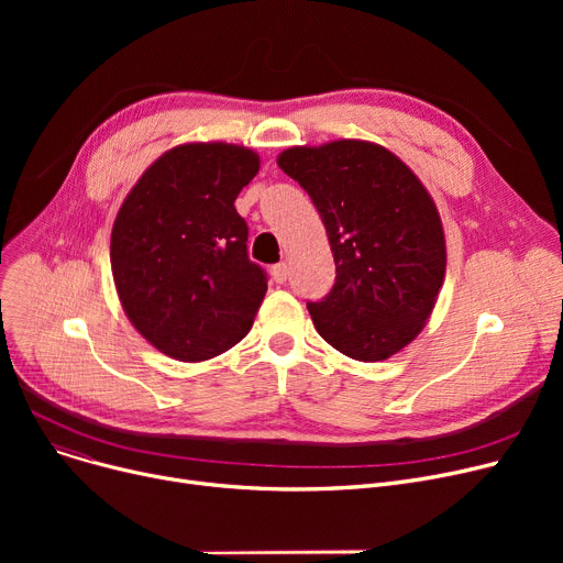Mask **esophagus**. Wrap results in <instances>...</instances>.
I'll return each instance as SVG.
<instances>
[{"label": "esophagus", "instance_id": "34e87169", "mask_svg": "<svg viewBox=\"0 0 563 563\" xmlns=\"http://www.w3.org/2000/svg\"><path fill=\"white\" fill-rule=\"evenodd\" d=\"M287 276H289V266L285 264V262H278V264H274L272 266V278L276 280V283H285L287 280Z\"/></svg>", "mask_w": 563, "mask_h": 563}]
</instances>
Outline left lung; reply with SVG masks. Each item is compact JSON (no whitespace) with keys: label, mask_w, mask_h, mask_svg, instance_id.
<instances>
[{"label":"left lung","mask_w":563,"mask_h":563,"mask_svg":"<svg viewBox=\"0 0 563 563\" xmlns=\"http://www.w3.org/2000/svg\"><path fill=\"white\" fill-rule=\"evenodd\" d=\"M278 166L312 198L329 234L335 285L308 303L317 333L376 363L420 335L445 280L438 207L420 177L372 141L294 145Z\"/></svg>","instance_id":"left-lung-1"}]
</instances>
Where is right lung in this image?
<instances>
[{
	"instance_id": "add662e5",
	"label": "right lung",
	"mask_w": 563,
	"mask_h": 563,
	"mask_svg": "<svg viewBox=\"0 0 563 563\" xmlns=\"http://www.w3.org/2000/svg\"><path fill=\"white\" fill-rule=\"evenodd\" d=\"M260 170L251 147L212 141L166 151L111 228V274L132 327L166 356H221L253 327L266 276L249 260L234 200Z\"/></svg>"
}]
</instances>
